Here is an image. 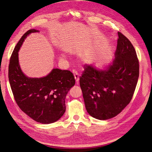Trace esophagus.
Masks as SVG:
<instances>
[{
  "instance_id": "1",
  "label": "esophagus",
  "mask_w": 152,
  "mask_h": 152,
  "mask_svg": "<svg viewBox=\"0 0 152 152\" xmlns=\"http://www.w3.org/2000/svg\"><path fill=\"white\" fill-rule=\"evenodd\" d=\"M73 73H74V77H75V79L76 80V84H78V83H79V73H78L76 71H73Z\"/></svg>"
}]
</instances>
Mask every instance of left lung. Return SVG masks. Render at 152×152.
I'll return each mask as SVG.
<instances>
[{"instance_id":"obj_1","label":"left lung","mask_w":152,"mask_h":152,"mask_svg":"<svg viewBox=\"0 0 152 152\" xmlns=\"http://www.w3.org/2000/svg\"><path fill=\"white\" fill-rule=\"evenodd\" d=\"M115 58L104 70L86 65L80 86L87 112L99 120L115 117L130 103L139 77V61L134 48L118 31Z\"/></svg>"}]
</instances>
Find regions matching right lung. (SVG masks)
I'll return each mask as SVG.
<instances>
[{
    "mask_svg": "<svg viewBox=\"0 0 152 152\" xmlns=\"http://www.w3.org/2000/svg\"><path fill=\"white\" fill-rule=\"evenodd\" d=\"M34 32L39 30L27 31L14 49L9 65V80L14 98L22 111L36 122L50 124L65 113L66 96L75 80L70 71L58 68L41 78H30L23 73L18 51L26 37Z\"/></svg>",
    "mask_w": 152,
    "mask_h": 152,
    "instance_id": "1",
    "label": "right lung"
}]
</instances>
